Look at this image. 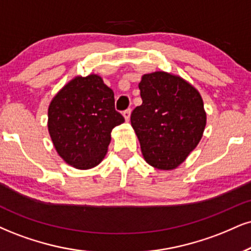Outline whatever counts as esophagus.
Masks as SVG:
<instances>
[{"mask_svg":"<svg viewBox=\"0 0 251 251\" xmlns=\"http://www.w3.org/2000/svg\"><path fill=\"white\" fill-rule=\"evenodd\" d=\"M130 114H131V109H126L125 111H123V116H125L126 121L130 120Z\"/></svg>","mask_w":251,"mask_h":251,"instance_id":"obj_1","label":"esophagus"}]
</instances>
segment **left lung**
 <instances>
[{"mask_svg": "<svg viewBox=\"0 0 251 251\" xmlns=\"http://www.w3.org/2000/svg\"><path fill=\"white\" fill-rule=\"evenodd\" d=\"M142 104L132 110L131 126L144 159L158 170H173L196 149L206 126L201 95L180 76L144 74L138 83Z\"/></svg>", "mask_w": 251, "mask_h": 251, "instance_id": "8db88e82", "label": "left lung"}]
</instances>
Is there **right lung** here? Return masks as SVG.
Here are the masks:
<instances>
[{
  "instance_id": "obj_1",
  "label": "right lung",
  "mask_w": 251,
  "mask_h": 251,
  "mask_svg": "<svg viewBox=\"0 0 251 251\" xmlns=\"http://www.w3.org/2000/svg\"><path fill=\"white\" fill-rule=\"evenodd\" d=\"M123 122L115 110L114 92L97 74L71 80L49 106L48 126L55 150L80 170L101 163L111 130Z\"/></svg>"
}]
</instances>
